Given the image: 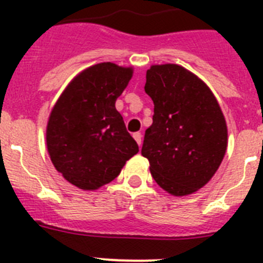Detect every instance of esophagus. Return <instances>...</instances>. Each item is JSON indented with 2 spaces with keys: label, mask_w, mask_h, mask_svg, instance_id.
<instances>
[{
  "label": "esophagus",
  "mask_w": 263,
  "mask_h": 263,
  "mask_svg": "<svg viewBox=\"0 0 263 263\" xmlns=\"http://www.w3.org/2000/svg\"><path fill=\"white\" fill-rule=\"evenodd\" d=\"M133 137H134V139H136L137 143H138L139 146L142 145V134L139 133V132H137V133L133 134Z\"/></svg>",
  "instance_id": "1"
}]
</instances>
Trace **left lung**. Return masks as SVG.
<instances>
[{"label":"left lung","mask_w":263,"mask_h":263,"mask_svg":"<svg viewBox=\"0 0 263 263\" xmlns=\"http://www.w3.org/2000/svg\"><path fill=\"white\" fill-rule=\"evenodd\" d=\"M145 92L154 103L142 146L150 173L174 196L194 194L212 179L227 152L221 108L205 83L178 64L150 67Z\"/></svg>","instance_id":"8db88e82"}]
</instances>
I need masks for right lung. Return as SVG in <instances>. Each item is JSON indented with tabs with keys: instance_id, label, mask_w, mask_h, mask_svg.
<instances>
[{
	"instance_id": "obj_1",
	"label": "right lung",
	"mask_w": 263,
	"mask_h": 263,
	"mask_svg": "<svg viewBox=\"0 0 263 263\" xmlns=\"http://www.w3.org/2000/svg\"><path fill=\"white\" fill-rule=\"evenodd\" d=\"M133 68L99 63L80 72L60 95L48 118L51 162L71 184L93 191L117 178L138 153L116 109Z\"/></svg>"
}]
</instances>
